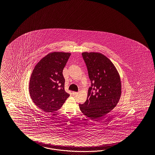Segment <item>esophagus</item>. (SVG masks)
Instances as JSON below:
<instances>
[{
	"mask_svg": "<svg viewBox=\"0 0 155 155\" xmlns=\"http://www.w3.org/2000/svg\"><path fill=\"white\" fill-rule=\"evenodd\" d=\"M77 93H78L77 92H75V91H73V92H72V95H75L77 94Z\"/></svg>",
	"mask_w": 155,
	"mask_h": 155,
	"instance_id": "34e87169",
	"label": "esophagus"
}]
</instances>
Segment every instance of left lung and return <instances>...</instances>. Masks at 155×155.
<instances>
[{
  "instance_id": "1",
  "label": "left lung",
  "mask_w": 155,
  "mask_h": 155,
  "mask_svg": "<svg viewBox=\"0 0 155 155\" xmlns=\"http://www.w3.org/2000/svg\"><path fill=\"white\" fill-rule=\"evenodd\" d=\"M91 81L87 100L79 104L81 112L97 119L114 108L121 95V82L117 70L107 57L99 53H82Z\"/></svg>"
}]
</instances>
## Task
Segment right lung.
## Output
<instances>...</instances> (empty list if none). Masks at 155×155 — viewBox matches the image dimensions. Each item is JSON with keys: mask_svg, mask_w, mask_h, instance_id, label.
I'll use <instances>...</instances> for the list:
<instances>
[{"mask_svg": "<svg viewBox=\"0 0 155 155\" xmlns=\"http://www.w3.org/2000/svg\"><path fill=\"white\" fill-rule=\"evenodd\" d=\"M70 53L52 52L35 66L29 81V91L33 103L46 113L61 108L69 94L65 91L62 71Z\"/></svg>", "mask_w": 155, "mask_h": 155, "instance_id": "add662e5", "label": "right lung"}]
</instances>
